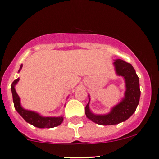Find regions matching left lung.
Returning a JSON list of instances; mask_svg holds the SVG:
<instances>
[{
  "label": "left lung",
  "instance_id": "obj_1",
  "mask_svg": "<svg viewBox=\"0 0 159 159\" xmlns=\"http://www.w3.org/2000/svg\"><path fill=\"white\" fill-rule=\"evenodd\" d=\"M113 65L117 75L122 76L125 81L126 90L124 98L106 115H95L90 111V96L89 103L85 107L87 118L101 125H117L126 121L135 111L140 99L139 79L132 65L121 59L115 60Z\"/></svg>",
  "mask_w": 159,
  "mask_h": 159
}]
</instances>
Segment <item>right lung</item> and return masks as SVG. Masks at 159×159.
<instances>
[{
  "label": "right lung",
  "mask_w": 159,
  "mask_h": 159,
  "mask_svg": "<svg viewBox=\"0 0 159 159\" xmlns=\"http://www.w3.org/2000/svg\"><path fill=\"white\" fill-rule=\"evenodd\" d=\"M22 66H23L22 65H20V68L18 72L22 68ZM18 81L19 78H17V79L13 81L12 84H11V92H12L14 108H15L16 111L20 114V116L28 123H29V124L37 128H40V129H45V128L51 129V128H54L56 127V126L60 125L64 120L63 116L43 117L40 115L38 113H37V112L26 110L22 108L21 105H20V98H19L18 94H17L15 89H14V87L17 84V83L18 82Z\"/></svg>",
  "instance_id": "obj_1"
}]
</instances>
